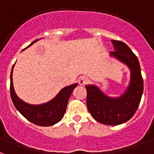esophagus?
<instances>
[{
	"mask_svg": "<svg viewBox=\"0 0 154 154\" xmlns=\"http://www.w3.org/2000/svg\"><path fill=\"white\" fill-rule=\"evenodd\" d=\"M88 82V80L87 77H85V76H81V77H80L79 78H78V84H79L80 85H81V86H84V85H87Z\"/></svg>",
	"mask_w": 154,
	"mask_h": 154,
	"instance_id": "34e87169",
	"label": "esophagus"
}]
</instances>
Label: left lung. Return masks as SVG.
<instances>
[{"mask_svg":"<svg viewBox=\"0 0 154 154\" xmlns=\"http://www.w3.org/2000/svg\"><path fill=\"white\" fill-rule=\"evenodd\" d=\"M114 50L110 55L126 64L131 70L127 90L117 98L107 96L95 85H86L87 107L92 117L99 123L118 125L129 121L139 106L143 92V80L139 62L130 48L122 41L112 40Z\"/></svg>","mask_w":154,"mask_h":154,"instance_id":"8db88e82","label":"left lung"}]
</instances>
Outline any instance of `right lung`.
<instances>
[{
	"mask_svg": "<svg viewBox=\"0 0 154 154\" xmlns=\"http://www.w3.org/2000/svg\"><path fill=\"white\" fill-rule=\"evenodd\" d=\"M37 41L38 39L33 41L29 46ZM14 66L15 64L12 66L10 76V93L12 103L17 110L28 121L39 126H51L61 121L65 114L70 95L73 92V89L77 86V84H73L63 88L51 101L41 105H30L21 100L15 94L12 82Z\"/></svg>",
	"mask_w": 154,
	"mask_h": 154,
	"instance_id": "1",
	"label": "right lung"
}]
</instances>
